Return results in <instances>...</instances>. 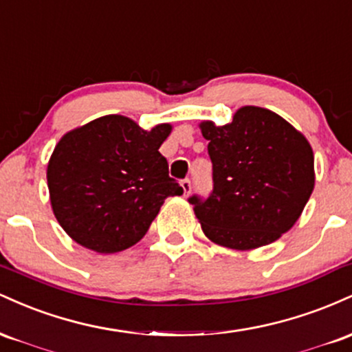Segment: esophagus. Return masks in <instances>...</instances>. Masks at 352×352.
<instances>
[{
  "label": "esophagus",
  "mask_w": 352,
  "mask_h": 352,
  "mask_svg": "<svg viewBox=\"0 0 352 352\" xmlns=\"http://www.w3.org/2000/svg\"><path fill=\"white\" fill-rule=\"evenodd\" d=\"M182 188H184V193H185V195H188V193L192 192V182H190L188 179L182 180Z\"/></svg>",
  "instance_id": "34e87169"
}]
</instances>
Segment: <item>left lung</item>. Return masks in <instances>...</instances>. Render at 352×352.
I'll list each match as a JSON object with an SVG mask.
<instances>
[{
  "label": "left lung",
  "mask_w": 352,
  "mask_h": 352,
  "mask_svg": "<svg viewBox=\"0 0 352 352\" xmlns=\"http://www.w3.org/2000/svg\"><path fill=\"white\" fill-rule=\"evenodd\" d=\"M208 140L213 190L190 197L213 243L253 250L276 241L296 223L314 188V155L306 137L283 117L245 106L225 125L200 124Z\"/></svg>",
  "instance_id": "8db88e82"
}]
</instances>
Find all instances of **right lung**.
<instances>
[{
	"mask_svg": "<svg viewBox=\"0 0 352 352\" xmlns=\"http://www.w3.org/2000/svg\"><path fill=\"white\" fill-rule=\"evenodd\" d=\"M170 124L144 131L104 116L63 135L47 164L51 207L76 243L117 253L142 240L167 197L182 195L159 152Z\"/></svg>",
	"mask_w": 352,
	"mask_h": 352,
	"instance_id": "1",
	"label": "right lung"
}]
</instances>
